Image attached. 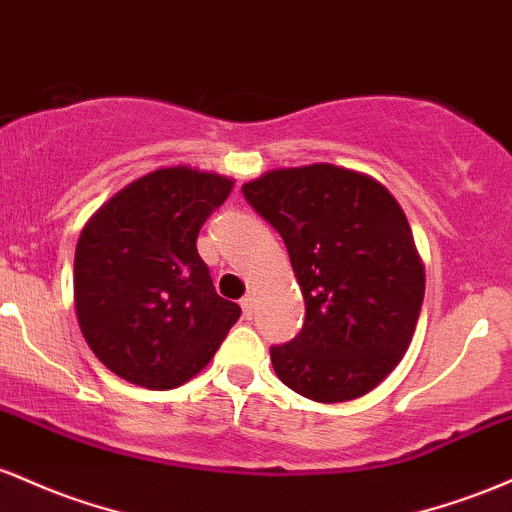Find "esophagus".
I'll use <instances>...</instances> for the list:
<instances>
[{"label": "esophagus", "instance_id": "obj_1", "mask_svg": "<svg viewBox=\"0 0 512 512\" xmlns=\"http://www.w3.org/2000/svg\"><path fill=\"white\" fill-rule=\"evenodd\" d=\"M241 312H244V317L249 319V317H254V297L251 295H246V297H241Z\"/></svg>", "mask_w": 512, "mask_h": 512}]
</instances>
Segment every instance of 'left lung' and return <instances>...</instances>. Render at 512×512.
I'll return each mask as SVG.
<instances>
[{"instance_id": "1", "label": "left lung", "mask_w": 512, "mask_h": 512, "mask_svg": "<svg viewBox=\"0 0 512 512\" xmlns=\"http://www.w3.org/2000/svg\"><path fill=\"white\" fill-rule=\"evenodd\" d=\"M241 193L283 237L307 309L300 333L271 346L275 375L321 404L375 389L404 358L426 292L404 210L333 164L268 171Z\"/></svg>"}]
</instances>
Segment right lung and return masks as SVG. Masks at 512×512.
<instances>
[{"mask_svg": "<svg viewBox=\"0 0 512 512\" xmlns=\"http://www.w3.org/2000/svg\"><path fill=\"white\" fill-rule=\"evenodd\" d=\"M232 191L225 176L174 166L113 195L79 237L74 304L96 358L147 389L198 375L239 304L222 300L198 254L200 227Z\"/></svg>", "mask_w": 512, "mask_h": 512, "instance_id": "obj_1", "label": "right lung"}]
</instances>
